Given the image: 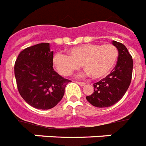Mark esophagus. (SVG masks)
<instances>
[{"mask_svg": "<svg viewBox=\"0 0 146 146\" xmlns=\"http://www.w3.org/2000/svg\"><path fill=\"white\" fill-rule=\"evenodd\" d=\"M76 83L80 85V86H81V87H83V86H84V85L86 84L84 82H80V81H76Z\"/></svg>", "mask_w": 146, "mask_h": 146, "instance_id": "34e87169", "label": "esophagus"}]
</instances>
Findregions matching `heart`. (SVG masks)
<instances>
[{
    "label": "heart",
    "mask_w": 146,
    "mask_h": 146,
    "mask_svg": "<svg viewBox=\"0 0 146 146\" xmlns=\"http://www.w3.org/2000/svg\"><path fill=\"white\" fill-rule=\"evenodd\" d=\"M118 57V50L111 44H83L68 50V55L56 53L53 62L59 74L68 76L81 67L93 79H101L112 70Z\"/></svg>",
    "instance_id": "heart-1"
}]
</instances>
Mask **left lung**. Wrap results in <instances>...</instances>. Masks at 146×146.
I'll use <instances>...</instances> for the list:
<instances>
[{
	"label": "left lung",
	"instance_id": "obj_1",
	"mask_svg": "<svg viewBox=\"0 0 146 146\" xmlns=\"http://www.w3.org/2000/svg\"><path fill=\"white\" fill-rule=\"evenodd\" d=\"M118 50L117 62L111 73L93 84V94L86 96L88 102L97 108H106L117 103L127 90L132 78V56L123 44L113 40Z\"/></svg>",
	"mask_w": 146,
	"mask_h": 146
}]
</instances>
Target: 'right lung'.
I'll use <instances>...</instances> for the list:
<instances>
[{"mask_svg": "<svg viewBox=\"0 0 146 146\" xmlns=\"http://www.w3.org/2000/svg\"><path fill=\"white\" fill-rule=\"evenodd\" d=\"M53 51L49 43L23 50L16 60L14 73L18 90L23 100L38 109H50L62 99L71 80L64 78L53 68Z\"/></svg>", "mask_w": 146, "mask_h": 146, "instance_id": "1", "label": "right lung"}]
</instances>
